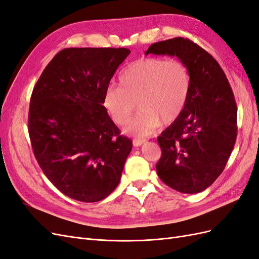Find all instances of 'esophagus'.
I'll use <instances>...</instances> for the list:
<instances>
[{"instance_id":"obj_1","label":"esophagus","mask_w":259,"mask_h":259,"mask_svg":"<svg viewBox=\"0 0 259 259\" xmlns=\"http://www.w3.org/2000/svg\"><path fill=\"white\" fill-rule=\"evenodd\" d=\"M146 142V139H142V138H135L134 140H133V144H134L135 147H139L142 146L144 143Z\"/></svg>"}]
</instances>
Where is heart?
<instances>
[{
    "label": "heart",
    "instance_id": "obj_1",
    "mask_svg": "<svg viewBox=\"0 0 259 259\" xmlns=\"http://www.w3.org/2000/svg\"><path fill=\"white\" fill-rule=\"evenodd\" d=\"M119 85L106 90L103 104L117 125L126 124L136 104L139 113L125 132L137 137L151 135L182 114L190 92V72L179 59L144 57L125 68Z\"/></svg>",
    "mask_w": 259,
    "mask_h": 259
}]
</instances>
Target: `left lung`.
<instances>
[{
    "instance_id": "left-lung-1",
    "label": "left lung",
    "mask_w": 259,
    "mask_h": 259,
    "mask_svg": "<svg viewBox=\"0 0 259 259\" xmlns=\"http://www.w3.org/2000/svg\"><path fill=\"white\" fill-rule=\"evenodd\" d=\"M145 54L176 56L189 69V97L158 137L162 155L155 167L171 189L201 192L223 173L236 144L238 109L231 86L214 57L188 38L156 42Z\"/></svg>"
}]
</instances>
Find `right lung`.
<instances>
[{
	"label": "right lung",
	"instance_id": "obj_1",
	"mask_svg": "<svg viewBox=\"0 0 259 259\" xmlns=\"http://www.w3.org/2000/svg\"><path fill=\"white\" fill-rule=\"evenodd\" d=\"M131 51L65 49L37 80L29 136L38 165L67 197L98 202L119 185L133 143L103 106L114 72Z\"/></svg>",
	"mask_w": 259,
	"mask_h": 259
}]
</instances>
